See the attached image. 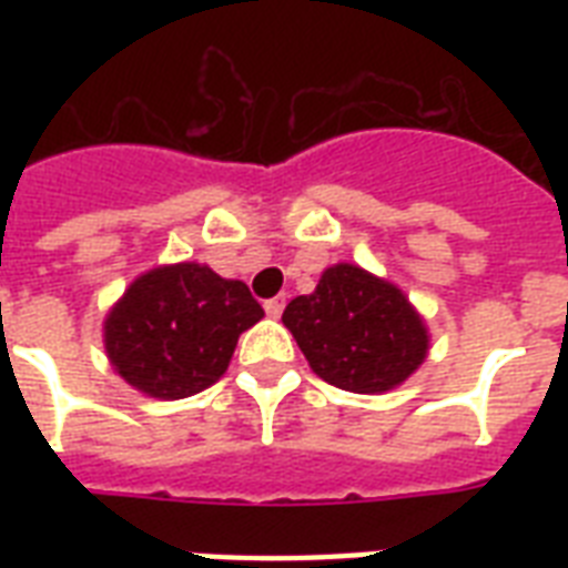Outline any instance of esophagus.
<instances>
[{
	"mask_svg": "<svg viewBox=\"0 0 568 568\" xmlns=\"http://www.w3.org/2000/svg\"><path fill=\"white\" fill-rule=\"evenodd\" d=\"M285 310V297H271V301H265V312L271 315V318H280Z\"/></svg>",
	"mask_w": 568,
	"mask_h": 568,
	"instance_id": "1",
	"label": "esophagus"
}]
</instances>
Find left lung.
I'll return each mask as SVG.
<instances>
[{
	"label": "left lung",
	"mask_w": 568,
	"mask_h": 568,
	"mask_svg": "<svg viewBox=\"0 0 568 568\" xmlns=\"http://www.w3.org/2000/svg\"><path fill=\"white\" fill-rule=\"evenodd\" d=\"M283 324L306 363L329 386L383 395L413 377L430 351V333L395 283L351 262L329 265L312 294L294 297Z\"/></svg>",
	"instance_id": "1"
}]
</instances>
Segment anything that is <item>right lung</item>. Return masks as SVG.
Instances as JSON below:
<instances>
[{"label": "right lung", "instance_id": "right-lung-1", "mask_svg": "<svg viewBox=\"0 0 568 568\" xmlns=\"http://www.w3.org/2000/svg\"><path fill=\"white\" fill-rule=\"evenodd\" d=\"M265 312L241 280L176 262L135 276L102 324L111 368L159 400L203 392L226 374L239 336Z\"/></svg>", "mask_w": 568, "mask_h": 568}]
</instances>
